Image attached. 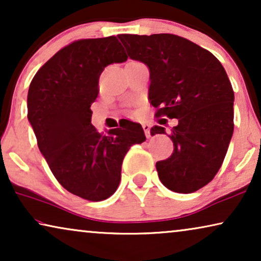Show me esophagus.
Instances as JSON below:
<instances>
[{
	"instance_id": "esophagus-1",
	"label": "esophagus",
	"mask_w": 261,
	"mask_h": 261,
	"mask_svg": "<svg viewBox=\"0 0 261 261\" xmlns=\"http://www.w3.org/2000/svg\"><path fill=\"white\" fill-rule=\"evenodd\" d=\"M142 128H144L146 137L151 138V126H149L148 123H142Z\"/></svg>"
}]
</instances>
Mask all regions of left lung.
I'll use <instances>...</instances> for the list:
<instances>
[{
  "instance_id": "8db88e82",
  "label": "left lung",
  "mask_w": 261,
  "mask_h": 261,
  "mask_svg": "<svg viewBox=\"0 0 261 261\" xmlns=\"http://www.w3.org/2000/svg\"><path fill=\"white\" fill-rule=\"evenodd\" d=\"M128 57L149 69L148 99L155 116L177 119L169 137L170 158L155 164L159 179L179 194L213 180L226 156L234 130V91L213 53L174 34H120ZM151 133L166 134L154 126Z\"/></svg>"
}]
</instances>
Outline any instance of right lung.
Instances as JSON below:
<instances>
[{
	"instance_id": "obj_1",
	"label": "right lung",
	"mask_w": 261,
	"mask_h": 261,
	"mask_svg": "<svg viewBox=\"0 0 261 261\" xmlns=\"http://www.w3.org/2000/svg\"><path fill=\"white\" fill-rule=\"evenodd\" d=\"M126 60L116 37L81 39L48 59L28 89L27 117L41 154L60 185L88 201L116 191L124 155L146 140L141 124L129 120L108 134L91 124L99 74Z\"/></svg>"
}]
</instances>
